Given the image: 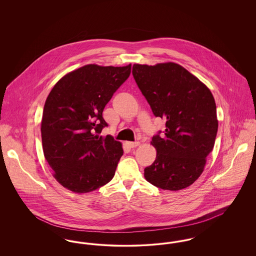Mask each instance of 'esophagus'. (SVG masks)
Segmentation results:
<instances>
[{"label": "esophagus", "instance_id": "esophagus-1", "mask_svg": "<svg viewBox=\"0 0 256 256\" xmlns=\"http://www.w3.org/2000/svg\"><path fill=\"white\" fill-rule=\"evenodd\" d=\"M126 145L130 148H136L140 145V142H128Z\"/></svg>", "mask_w": 256, "mask_h": 256}]
</instances>
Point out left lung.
<instances>
[{
	"label": "left lung",
	"instance_id": "1",
	"mask_svg": "<svg viewBox=\"0 0 256 256\" xmlns=\"http://www.w3.org/2000/svg\"><path fill=\"white\" fill-rule=\"evenodd\" d=\"M132 74L154 115L166 120L164 135L159 130L152 139L156 158L144 176L163 190L184 189L202 174L214 146L218 120L213 95L176 63L134 64Z\"/></svg>",
	"mask_w": 256,
	"mask_h": 256
}]
</instances>
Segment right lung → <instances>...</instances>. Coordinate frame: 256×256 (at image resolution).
I'll return each mask as SVG.
<instances>
[{
  "label": "right lung",
  "mask_w": 256,
  "mask_h": 256,
  "mask_svg": "<svg viewBox=\"0 0 256 256\" xmlns=\"http://www.w3.org/2000/svg\"><path fill=\"white\" fill-rule=\"evenodd\" d=\"M130 71V64H89L64 76L50 92L41 122L43 152L54 178L68 190L91 192L113 178L122 144L98 134L108 126L104 106Z\"/></svg>",
  "instance_id": "obj_1"
}]
</instances>
